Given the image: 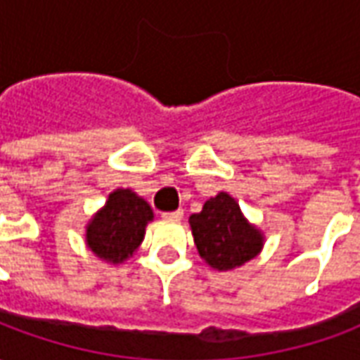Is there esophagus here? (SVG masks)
I'll list each match as a JSON object with an SVG mask.
<instances>
[{"instance_id":"obj_1","label":"esophagus","mask_w":360,"mask_h":360,"mask_svg":"<svg viewBox=\"0 0 360 360\" xmlns=\"http://www.w3.org/2000/svg\"><path fill=\"white\" fill-rule=\"evenodd\" d=\"M162 218H164V219H172V221H179V219L183 218V210L164 212V214H162Z\"/></svg>"}]
</instances>
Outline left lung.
I'll return each instance as SVG.
<instances>
[{
  "label": "left lung",
  "mask_w": 360,
  "mask_h": 360,
  "mask_svg": "<svg viewBox=\"0 0 360 360\" xmlns=\"http://www.w3.org/2000/svg\"><path fill=\"white\" fill-rule=\"evenodd\" d=\"M198 255L214 270L227 271L249 262L262 250L264 235L247 221L233 196L219 193L202 212L188 218Z\"/></svg>",
  "instance_id": "8db88e82"
}]
</instances>
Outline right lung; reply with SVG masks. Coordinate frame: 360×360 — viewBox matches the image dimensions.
Segmentation results:
<instances>
[{"label":"right lung","mask_w":360,"mask_h":360,"mask_svg":"<svg viewBox=\"0 0 360 360\" xmlns=\"http://www.w3.org/2000/svg\"><path fill=\"white\" fill-rule=\"evenodd\" d=\"M152 218L154 212L144 198L131 188H117L89 221L86 245L98 258L121 264L139 249Z\"/></svg>","instance_id":"add662e5"}]
</instances>
